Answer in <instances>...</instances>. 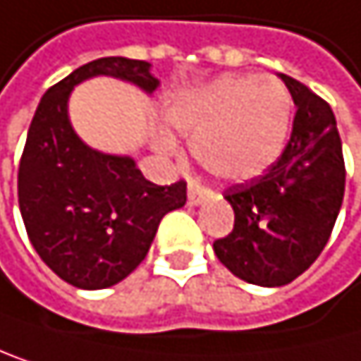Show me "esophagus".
<instances>
[{
    "label": "esophagus",
    "mask_w": 361,
    "mask_h": 361,
    "mask_svg": "<svg viewBox=\"0 0 361 361\" xmlns=\"http://www.w3.org/2000/svg\"><path fill=\"white\" fill-rule=\"evenodd\" d=\"M203 199H205V190L201 186H197V184H190L188 186V203L199 205V203H203Z\"/></svg>",
    "instance_id": "esophagus-1"
}]
</instances>
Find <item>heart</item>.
I'll return each mask as SVG.
<instances>
[{
	"instance_id": "heart-1",
	"label": "heart",
	"mask_w": 361,
	"mask_h": 361,
	"mask_svg": "<svg viewBox=\"0 0 361 361\" xmlns=\"http://www.w3.org/2000/svg\"><path fill=\"white\" fill-rule=\"evenodd\" d=\"M169 128L190 138L195 160L221 182L238 184L269 171L293 123V97L279 80L223 75L186 90L166 106ZM154 149L175 156V138L160 130Z\"/></svg>"
}]
</instances>
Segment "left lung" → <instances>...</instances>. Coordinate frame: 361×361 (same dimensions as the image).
Segmentation results:
<instances>
[{
	"label": "left lung",
	"instance_id": "left-lung-1",
	"mask_svg": "<svg viewBox=\"0 0 361 361\" xmlns=\"http://www.w3.org/2000/svg\"><path fill=\"white\" fill-rule=\"evenodd\" d=\"M279 78L297 106L293 134L264 175L225 190L233 229L214 243L223 267L264 288L286 286L314 264L344 197L342 142L331 108L295 78Z\"/></svg>",
	"mask_w": 361,
	"mask_h": 361
}]
</instances>
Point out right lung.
<instances>
[{"mask_svg": "<svg viewBox=\"0 0 361 361\" xmlns=\"http://www.w3.org/2000/svg\"><path fill=\"white\" fill-rule=\"evenodd\" d=\"M114 78L154 94L151 64L130 58L92 60L40 99L19 164V207L30 243L66 283L102 290L126 279L145 259L164 214L186 203V182L156 186L132 156L88 147L68 118L73 88Z\"/></svg>", "mask_w": 361, "mask_h": 361, "instance_id": "right-lung-1", "label": "right lung"}]
</instances>
